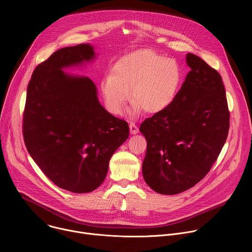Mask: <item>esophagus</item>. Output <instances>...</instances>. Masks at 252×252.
<instances>
[{"label":"esophagus","instance_id":"1","mask_svg":"<svg viewBox=\"0 0 252 252\" xmlns=\"http://www.w3.org/2000/svg\"><path fill=\"white\" fill-rule=\"evenodd\" d=\"M129 130H130L131 133L134 134V133L138 132V127H137V126L134 123H130L129 124Z\"/></svg>","mask_w":252,"mask_h":252}]
</instances>
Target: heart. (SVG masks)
I'll return each instance as SVG.
<instances>
[{
  "label": "heart",
  "instance_id": "1",
  "mask_svg": "<svg viewBox=\"0 0 252 252\" xmlns=\"http://www.w3.org/2000/svg\"><path fill=\"white\" fill-rule=\"evenodd\" d=\"M181 83L182 70L175 61L145 49L117 61L112 74L101 80L100 92L107 111L114 115L123 114L129 96L133 114L143 110L154 115L171 104Z\"/></svg>",
  "mask_w": 252,
  "mask_h": 252
}]
</instances>
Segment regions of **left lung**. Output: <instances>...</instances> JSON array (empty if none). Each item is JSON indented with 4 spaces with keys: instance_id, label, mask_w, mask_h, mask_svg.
<instances>
[{
    "instance_id": "8db88e82",
    "label": "left lung",
    "mask_w": 252,
    "mask_h": 252,
    "mask_svg": "<svg viewBox=\"0 0 252 252\" xmlns=\"http://www.w3.org/2000/svg\"><path fill=\"white\" fill-rule=\"evenodd\" d=\"M190 67L174 100L139 126L148 146L142 162L146 183L161 194L186 191L208 173L228 135L229 110L221 76L188 54Z\"/></svg>"
}]
</instances>
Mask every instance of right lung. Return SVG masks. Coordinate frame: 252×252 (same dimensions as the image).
Returning <instances> with one entry per match:
<instances>
[{
    "instance_id": "right-lung-1",
    "label": "right lung",
    "mask_w": 252,
    "mask_h": 252,
    "mask_svg": "<svg viewBox=\"0 0 252 252\" xmlns=\"http://www.w3.org/2000/svg\"><path fill=\"white\" fill-rule=\"evenodd\" d=\"M92 46L55 52L35 66L27 89L23 136L34 162L59 188L85 193L98 188L113 154L127 139L126 121L107 113L89 78L63 67L90 61Z\"/></svg>"
}]
</instances>
